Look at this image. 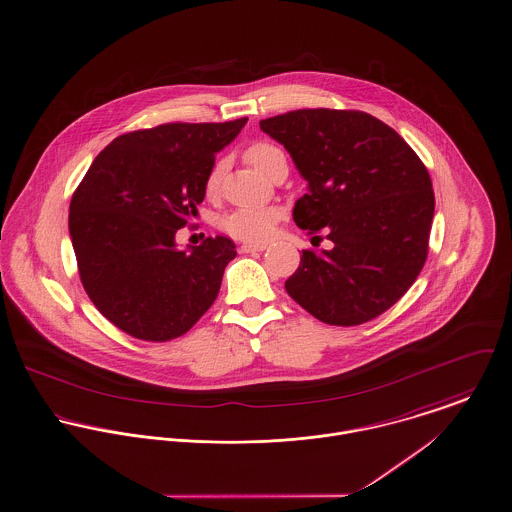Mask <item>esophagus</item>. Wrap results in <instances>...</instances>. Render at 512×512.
Wrapping results in <instances>:
<instances>
[{
    "instance_id": "esophagus-1",
    "label": "esophagus",
    "mask_w": 512,
    "mask_h": 512,
    "mask_svg": "<svg viewBox=\"0 0 512 512\" xmlns=\"http://www.w3.org/2000/svg\"><path fill=\"white\" fill-rule=\"evenodd\" d=\"M266 250V244H240L238 246V252L240 254H258V252H264Z\"/></svg>"
}]
</instances>
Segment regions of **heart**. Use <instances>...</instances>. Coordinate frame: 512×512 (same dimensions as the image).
Instances as JSON below:
<instances>
[{"label":"heart","instance_id":"heart-1","mask_svg":"<svg viewBox=\"0 0 512 512\" xmlns=\"http://www.w3.org/2000/svg\"><path fill=\"white\" fill-rule=\"evenodd\" d=\"M246 158L256 170L270 176L274 166L278 164L279 160L285 158V154L276 144L266 142V140H258V142H252L246 148ZM221 174H223V164L217 162L211 168V172L207 176V182H205V189L209 193H213L219 187ZM279 219H281V211L278 207H242V209L231 211L223 219L221 227H223L225 233L231 234L238 240L264 242L274 233Z\"/></svg>","mask_w":512,"mask_h":512}]
</instances>
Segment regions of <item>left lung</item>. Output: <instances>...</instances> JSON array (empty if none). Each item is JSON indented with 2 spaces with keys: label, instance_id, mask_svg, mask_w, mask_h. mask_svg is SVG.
I'll return each mask as SVG.
<instances>
[{
  "label": "left lung",
  "instance_id": "8db88e82",
  "mask_svg": "<svg viewBox=\"0 0 512 512\" xmlns=\"http://www.w3.org/2000/svg\"><path fill=\"white\" fill-rule=\"evenodd\" d=\"M309 182L293 209L332 250H303L285 289L334 326L364 325L415 283L434 217V189L417 152L389 125L352 109H297L260 121Z\"/></svg>",
  "mask_w": 512,
  "mask_h": 512
}]
</instances>
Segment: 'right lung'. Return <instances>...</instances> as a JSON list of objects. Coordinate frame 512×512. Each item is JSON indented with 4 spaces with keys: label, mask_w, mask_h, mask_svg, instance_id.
Listing matches in <instances>:
<instances>
[{
    "label": "right lung",
    "mask_w": 512,
    "mask_h": 512,
    "mask_svg": "<svg viewBox=\"0 0 512 512\" xmlns=\"http://www.w3.org/2000/svg\"><path fill=\"white\" fill-rule=\"evenodd\" d=\"M166 123L107 144L70 201L68 227L82 285L97 311L146 342L186 334L215 303L227 264V236L191 252L174 236L205 197L215 154L246 125Z\"/></svg>",
    "instance_id": "add662e5"
}]
</instances>
